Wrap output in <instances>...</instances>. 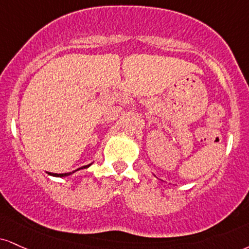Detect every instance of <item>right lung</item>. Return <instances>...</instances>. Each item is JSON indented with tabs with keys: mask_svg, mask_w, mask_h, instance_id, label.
I'll list each match as a JSON object with an SVG mask.
<instances>
[{
	"mask_svg": "<svg viewBox=\"0 0 249 249\" xmlns=\"http://www.w3.org/2000/svg\"><path fill=\"white\" fill-rule=\"evenodd\" d=\"M91 164V163H90ZM90 164H87V166H83V167H81V168H77L76 170H74V172H71V173H65V174H55V173H49L50 175H52V176H56V178H65V176H68V175H71V174H73V173H75V172H77V170H80V169H83V168H88L89 166H90Z\"/></svg>",
	"mask_w": 249,
	"mask_h": 249,
	"instance_id": "1",
	"label": "right lung"
}]
</instances>
